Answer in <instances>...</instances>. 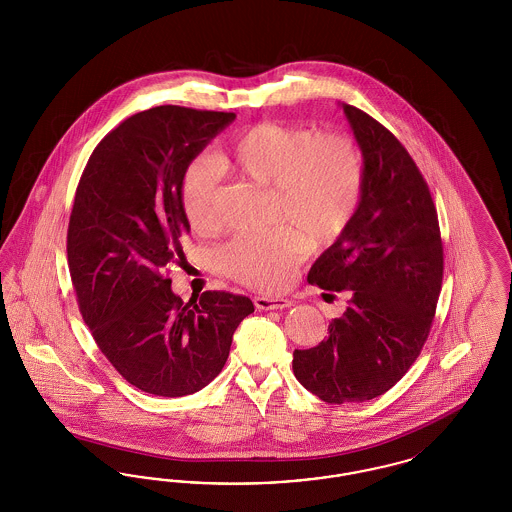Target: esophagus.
Returning <instances> with one entry per match:
<instances>
[{
    "mask_svg": "<svg viewBox=\"0 0 512 512\" xmlns=\"http://www.w3.org/2000/svg\"><path fill=\"white\" fill-rule=\"evenodd\" d=\"M255 307L259 311H274V309H288L292 307L293 301L284 299V297H255L253 299Z\"/></svg>",
    "mask_w": 512,
    "mask_h": 512,
    "instance_id": "obj_1",
    "label": "esophagus"
}]
</instances>
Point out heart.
Listing matches in <instances>:
<instances>
[{
    "mask_svg": "<svg viewBox=\"0 0 512 512\" xmlns=\"http://www.w3.org/2000/svg\"><path fill=\"white\" fill-rule=\"evenodd\" d=\"M222 171L270 190L263 234L236 236L219 251L222 272L255 290H282L309 247L338 242L355 217L365 165L355 140L340 132L261 122L230 136L215 155ZM209 159H195L180 182V207L195 232L217 224L219 171Z\"/></svg>",
    "mask_w": 512,
    "mask_h": 512,
    "instance_id": "1",
    "label": "heart"
}]
</instances>
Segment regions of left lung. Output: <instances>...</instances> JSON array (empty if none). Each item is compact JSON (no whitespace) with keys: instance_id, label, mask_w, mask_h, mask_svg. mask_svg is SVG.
<instances>
[{"instance_id":"left-lung-1","label":"left lung","mask_w":512,"mask_h":512,"mask_svg":"<svg viewBox=\"0 0 512 512\" xmlns=\"http://www.w3.org/2000/svg\"><path fill=\"white\" fill-rule=\"evenodd\" d=\"M343 113L363 151V195L307 280L349 301L326 340L293 351L299 384L334 405L374 399L405 376L430 334L443 278L438 211L413 157L365 111L343 103Z\"/></svg>"}]
</instances>
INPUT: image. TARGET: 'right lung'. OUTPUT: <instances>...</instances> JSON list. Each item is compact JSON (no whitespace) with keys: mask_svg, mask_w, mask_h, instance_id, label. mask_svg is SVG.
I'll use <instances>...</instances> for the list:
<instances>
[{"mask_svg":"<svg viewBox=\"0 0 512 512\" xmlns=\"http://www.w3.org/2000/svg\"><path fill=\"white\" fill-rule=\"evenodd\" d=\"M234 119L178 105L136 113L99 142L76 188L67 257L78 309L109 363L146 393L205 388L255 311L249 297L228 292L184 303L167 276L190 232L184 171Z\"/></svg>","mask_w":512,"mask_h":512,"instance_id":"add662e5","label":"right lung"}]
</instances>
